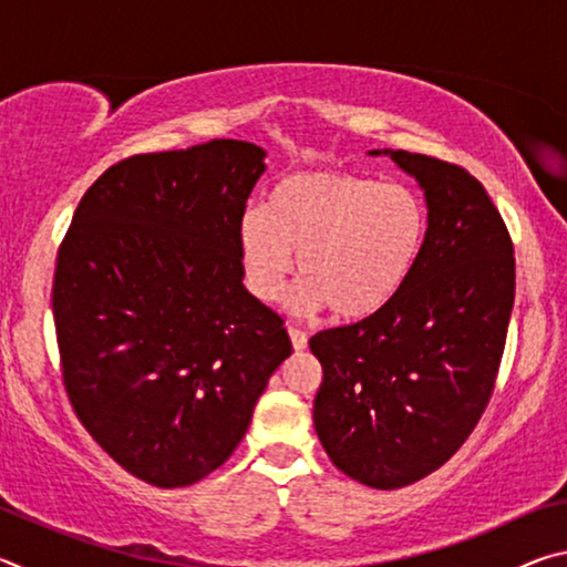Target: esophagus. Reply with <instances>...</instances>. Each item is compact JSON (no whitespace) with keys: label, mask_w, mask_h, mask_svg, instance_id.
<instances>
[{"label":"esophagus","mask_w":567,"mask_h":567,"mask_svg":"<svg viewBox=\"0 0 567 567\" xmlns=\"http://www.w3.org/2000/svg\"><path fill=\"white\" fill-rule=\"evenodd\" d=\"M287 332H290V340H292V348L300 352V350H305L307 348V334L302 332V330H297V328H287Z\"/></svg>","instance_id":"obj_1"}]
</instances>
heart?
<instances>
[{"label":"heart","instance_id":"obj_1","mask_svg":"<svg viewBox=\"0 0 567 567\" xmlns=\"http://www.w3.org/2000/svg\"><path fill=\"white\" fill-rule=\"evenodd\" d=\"M427 229V207L408 185L305 169L277 182L267 207L245 209L237 252L247 290L260 302H272L297 267L305 280L287 300L295 312L330 307L332 318L360 322L402 292Z\"/></svg>","mask_w":567,"mask_h":567}]
</instances>
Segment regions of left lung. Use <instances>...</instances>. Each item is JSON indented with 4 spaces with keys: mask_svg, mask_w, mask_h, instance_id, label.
Returning <instances> with one entry per match:
<instances>
[{
    "mask_svg": "<svg viewBox=\"0 0 567 567\" xmlns=\"http://www.w3.org/2000/svg\"><path fill=\"white\" fill-rule=\"evenodd\" d=\"M388 155L425 195V252L385 310L318 332L312 420L334 467L395 491L457 453L491 400L515 300V257L485 187L457 165Z\"/></svg>",
    "mask_w": 567,
    "mask_h": 567,
    "instance_id": "obj_1",
    "label": "left lung"
}]
</instances>
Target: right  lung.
<instances>
[{
	"label": "right lung",
	"instance_id": "right-lung-1",
	"mask_svg": "<svg viewBox=\"0 0 567 567\" xmlns=\"http://www.w3.org/2000/svg\"><path fill=\"white\" fill-rule=\"evenodd\" d=\"M265 157L213 140L122 159L84 192L56 255L66 395L104 453L150 485L185 487L223 465L292 354L237 252Z\"/></svg>",
	"mask_w": 567,
	"mask_h": 567
}]
</instances>
